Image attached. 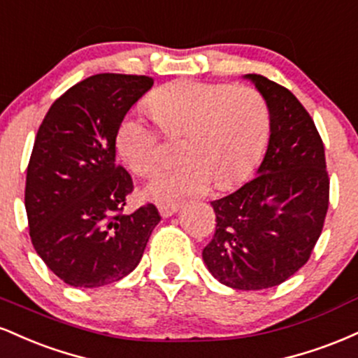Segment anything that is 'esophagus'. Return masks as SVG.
Returning a JSON list of instances; mask_svg holds the SVG:
<instances>
[{"mask_svg":"<svg viewBox=\"0 0 358 358\" xmlns=\"http://www.w3.org/2000/svg\"><path fill=\"white\" fill-rule=\"evenodd\" d=\"M158 210H159V215H162L163 219H168V217H171L176 210H178V205H175V203H171V205L170 203H163V205H159Z\"/></svg>","mask_w":358,"mask_h":358,"instance_id":"esophagus-1","label":"esophagus"}]
</instances>
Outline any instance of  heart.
Segmentation results:
<instances>
[{"instance_id":"b5f03b06","label":"heart","mask_w":358,"mask_h":358,"mask_svg":"<svg viewBox=\"0 0 358 358\" xmlns=\"http://www.w3.org/2000/svg\"><path fill=\"white\" fill-rule=\"evenodd\" d=\"M146 108L170 136H182V165L156 175L146 195L156 202L203 192L212 182L231 188L252 173L269 141V110L250 87L175 80L148 96ZM116 150L131 171L150 176L163 162L162 133L139 114L116 129Z\"/></svg>"}]
</instances>
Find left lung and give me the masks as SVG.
Segmentation results:
<instances>
[{"label": "left lung", "instance_id": "obj_1", "mask_svg": "<svg viewBox=\"0 0 358 358\" xmlns=\"http://www.w3.org/2000/svg\"><path fill=\"white\" fill-rule=\"evenodd\" d=\"M269 109L271 134L256 178L213 200L215 234L202 257L234 289L285 282L306 264L322 234L330 196L324 148L303 104L276 82L248 73Z\"/></svg>", "mask_w": 358, "mask_h": 358}]
</instances>
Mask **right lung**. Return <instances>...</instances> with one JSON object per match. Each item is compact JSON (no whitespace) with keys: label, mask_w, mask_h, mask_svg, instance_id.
I'll list each match as a JSON object with an SVG mask.
<instances>
[{"label":"right lung","mask_w":358,"mask_h":358,"mask_svg":"<svg viewBox=\"0 0 358 358\" xmlns=\"http://www.w3.org/2000/svg\"><path fill=\"white\" fill-rule=\"evenodd\" d=\"M153 85L146 76L97 73L72 85L38 127L27 170L31 244L73 287H99L139 264L162 220L153 203L126 215L133 178L116 163V129Z\"/></svg>","instance_id":"1"}]
</instances>
